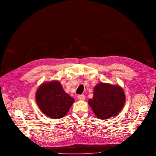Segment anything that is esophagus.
Segmentation results:
<instances>
[{"mask_svg":"<svg viewBox=\"0 0 156 156\" xmlns=\"http://www.w3.org/2000/svg\"><path fill=\"white\" fill-rule=\"evenodd\" d=\"M78 99L80 101H83V100H85V95H83V94L78 95Z\"/></svg>","mask_w":156,"mask_h":156,"instance_id":"34e87169","label":"esophagus"}]
</instances>
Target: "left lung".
<instances>
[{
	"instance_id": "1",
	"label": "left lung",
	"mask_w": 156,
	"mask_h": 156,
	"mask_svg": "<svg viewBox=\"0 0 156 156\" xmlns=\"http://www.w3.org/2000/svg\"><path fill=\"white\" fill-rule=\"evenodd\" d=\"M126 96L119 85L100 82L94 88L93 98L88 104L96 116L101 119L116 116L124 107Z\"/></svg>"
}]
</instances>
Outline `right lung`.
<instances>
[{
	"label": "right lung",
	"instance_id": "obj_1",
	"mask_svg": "<svg viewBox=\"0 0 156 156\" xmlns=\"http://www.w3.org/2000/svg\"><path fill=\"white\" fill-rule=\"evenodd\" d=\"M35 100L41 112L52 119L64 117L74 102L58 80L43 82L36 91Z\"/></svg>",
	"mask_w": 156,
	"mask_h": 156
}]
</instances>
